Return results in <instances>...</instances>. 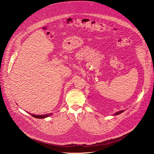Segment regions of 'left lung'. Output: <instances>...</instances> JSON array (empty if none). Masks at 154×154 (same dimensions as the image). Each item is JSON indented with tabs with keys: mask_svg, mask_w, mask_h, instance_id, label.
Returning a JSON list of instances; mask_svg holds the SVG:
<instances>
[{
	"mask_svg": "<svg viewBox=\"0 0 154 154\" xmlns=\"http://www.w3.org/2000/svg\"><path fill=\"white\" fill-rule=\"evenodd\" d=\"M124 112V110H121V111H119V112H116V113H115V115H113V116H115V115H119V114L122 113V112Z\"/></svg>",
	"mask_w": 154,
	"mask_h": 154,
	"instance_id": "8db88e82",
	"label": "left lung"
}]
</instances>
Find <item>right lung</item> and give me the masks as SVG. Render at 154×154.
<instances>
[{"instance_id":"1","label":"right lung","mask_w":154,"mask_h":154,"mask_svg":"<svg viewBox=\"0 0 154 154\" xmlns=\"http://www.w3.org/2000/svg\"><path fill=\"white\" fill-rule=\"evenodd\" d=\"M29 114H30V115H32L33 117H34L35 118H38V119L46 118L49 117V116H50L52 115V113H48L47 115H33V114H31V113H29Z\"/></svg>"}]
</instances>
